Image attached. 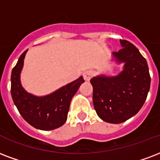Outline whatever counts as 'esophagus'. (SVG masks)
Wrapping results in <instances>:
<instances>
[{"instance_id": "34e87169", "label": "esophagus", "mask_w": 160, "mask_h": 160, "mask_svg": "<svg viewBox=\"0 0 160 160\" xmlns=\"http://www.w3.org/2000/svg\"><path fill=\"white\" fill-rule=\"evenodd\" d=\"M93 75H94V73L92 70H86V71L84 72V74H83V77H84L85 80L88 81V80H90V79L93 76Z\"/></svg>"}]
</instances>
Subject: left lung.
Listing matches in <instances>:
<instances>
[{
	"mask_svg": "<svg viewBox=\"0 0 160 160\" xmlns=\"http://www.w3.org/2000/svg\"><path fill=\"white\" fill-rule=\"evenodd\" d=\"M121 48L113 52L122 71L116 76L98 75L91 80L93 104L99 118L109 123H121L136 115L144 104L150 75L147 61L139 50L127 40H120Z\"/></svg>",
	"mask_w": 160,
	"mask_h": 160,
	"instance_id": "1",
	"label": "left lung"
}]
</instances>
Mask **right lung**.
<instances>
[{
  "label": "right lung",
  "mask_w": 160,
  "mask_h": 160,
  "mask_svg": "<svg viewBox=\"0 0 160 160\" xmlns=\"http://www.w3.org/2000/svg\"><path fill=\"white\" fill-rule=\"evenodd\" d=\"M27 51L23 52L12 69L11 93L13 102L24 120L35 128L45 131L58 128L66 122L72 97L85 80L80 76L48 96H36L28 93L20 81Z\"/></svg>",
  "instance_id": "add662e5"
}]
</instances>
